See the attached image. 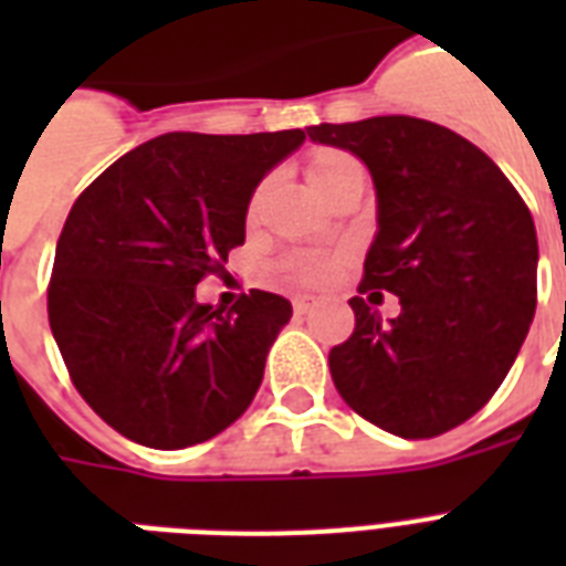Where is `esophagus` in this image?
<instances>
[{
  "instance_id": "34e87169",
  "label": "esophagus",
  "mask_w": 566,
  "mask_h": 566,
  "mask_svg": "<svg viewBox=\"0 0 566 566\" xmlns=\"http://www.w3.org/2000/svg\"><path fill=\"white\" fill-rule=\"evenodd\" d=\"M314 305H317L314 296H293V311H296V314H311Z\"/></svg>"
}]
</instances>
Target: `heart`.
<instances>
[{"mask_svg": "<svg viewBox=\"0 0 566 566\" xmlns=\"http://www.w3.org/2000/svg\"><path fill=\"white\" fill-rule=\"evenodd\" d=\"M361 170V164L349 158L344 153H317L308 164V179L311 188H326L328 181L340 179L344 172ZM335 258L323 255V252H296V255L284 258L282 261V273L296 284H305V287H319L326 284L332 275H335Z\"/></svg>", "mask_w": 566, "mask_h": 566, "instance_id": "obj_1", "label": "heart"}]
</instances>
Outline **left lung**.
<instances>
[{
  "instance_id": "8db88e82",
  "label": "left lung",
  "mask_w": 566,
  "mask_h": 566,
  "mask_svg": "<svg viewBox=\"0 0 566 566\" xmlns=\"http://www.w3.org/2000/svg\"><path fill=\"white\" fill-rule=\"evenodd\" d=\"M308 137L358 155L378 202L355 328L328 353L337 394L390 434L438 438L491 402L526 340L535 220L479 146L429 119L319 123ZM381 290L403 305L390 324L371 308Z\"/></svg>"
}]
</instances>
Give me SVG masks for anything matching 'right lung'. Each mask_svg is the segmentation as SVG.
I'll use <instances>...</instances> for the list:
<instances>
[{
  "instance_id": "add662e5",
  "label": "right lung",
  "mask_w": 566,
  "mask_h": 566,
  "mask_svg": "<svg viewBox=\"0 0 566 566\" xmlns=\"http://www.w3.org/2000/svg\"><path fill=\"white\" fill-rule=\"evenodd\" d=\"M302 140V128L172 132L117 158L73 202L49 326L75 390L123 438L193 447L255 399L291 302L249 291L213 308L196 302V284L226 273L258 181Z\"/></svg>"
}]
</instances>
